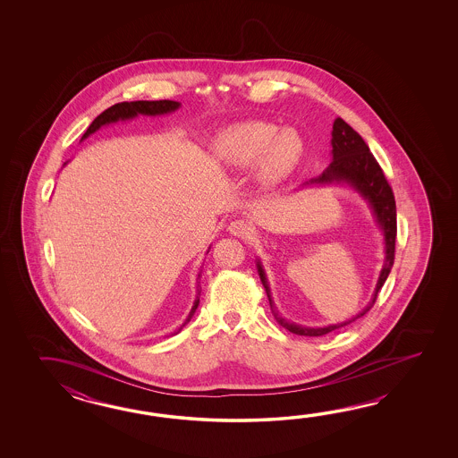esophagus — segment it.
Here are the masks:
<instances>
[{
	"label": "esophagus",
	"instance_id": "esophagus-1",
	"mask_svg": "<svg viewBox=\"0 0 458 458\" xmlns=\"http://www.w3.org/2000/svg\"><path fill=\"white\" fill-rule=\"evenodd\" d=\"M227 229H229V233L237 235V237H249L252 233V227L243 219H235Z\"/></svg>",
	"mask_w": 458,
	"mask_h": 458
}]
</instances>
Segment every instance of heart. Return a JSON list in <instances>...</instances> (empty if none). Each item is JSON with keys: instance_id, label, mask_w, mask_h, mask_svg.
I'll return each instance as SVG.
<instances>
[{"instance_id": "b5f03b06", "label": "heart", "mask_w": 458, "mask_h": 458, "mask_svg": "<svg viewBox=\"0 0 458 458\" xmlns=\"http://www.w3.org/2000/svg\"><path fill=\"white\" fill-rule=\"evenodd\" d=\"M302 150L301 137L296 132H278V127L265 121H245L219 134L213 157L217 164L235 170L255 164L259 182L276 185L298 166Z\"/></svg>"}]
</instances>
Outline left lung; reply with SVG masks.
Returning <instances> with one entry per match:
<instances>
[{
	"instance_id": "8db88e82",
	"label": "left lung",
	"mask_w": 458,
	"mask_h": 458,
	"mask_svg": "<svg viewBox=\"0 0 458 458\" xmlns=\"http://www.w3.org/2000/svg\"><path fill=\"white\" fill-rule=\"evenodd\" d=\"M332 162L327 166L322 175L318 178H312L311 182H308L306 185H331V183H347L353 190H357L370 205L371 211L375 215L377 223L380 225L383 235H385V263L381 268L377 288L373 293L371 301L361 310L355 318H352L349 321L339 322V324H332L326 327H302L298 324H293L286 319H283L282 316L276 311L275 304H273L272 294H270V286L267 282V275L263 272L262 263L257 262L259 275L263 283V288L268 296L270 308H272L273 316L278 321L280 326L284 329L298 334V335H310V337H319L324 334L335 331L339 327H344L351 322L357 321L361 316H365L370 311L373 304L378 298V292L381 286L386 282L391 267L394 263V242H396V203H394V195L393 190L389 186L388 180L385 178V174L378 165V162L375 160V157L370 152L369 146L365 144V140L361 139L360 134L357 131H353L344 119L337 117L334 121L332 126Z\"/></svg>"
}]
</instances>
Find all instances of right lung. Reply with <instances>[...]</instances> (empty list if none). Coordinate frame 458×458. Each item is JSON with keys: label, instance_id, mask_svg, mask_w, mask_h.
I'll use <instances>...</instances> for the list:
<instances>
[{"label": "right lung", "instance_id": "add662e5", "mask_svg": "<svg viewBox=\"0 0 458 458\" xmlns=\"http://www.w3.org/2000/svg\"><path fill=\"white\" fill-rule=\"evenodd\" d=\"M180 107L178 101H170V99H160V101H131V103H117L114 106L107 107L106 111H103L99 116L89 124L87 129V132L81 137L87 139L88 136H91L93 132H97L98 129L101 126H106L111 123H117V121H126V119H132L137 114H144V116H158V114H166V113H174ZM211 249V247H209ZM209 252V250H208ZM201 278V272L198 273V280ZM199 304V288H198V296H196L195 304L191 308V311L188 314L186 321L183 322V326L190 322V319L193 318L196 308ZM183 326L178 329L182 331Z\"/></svg>", "mask_w": 458, "mask_h": 458}]
</instances>
